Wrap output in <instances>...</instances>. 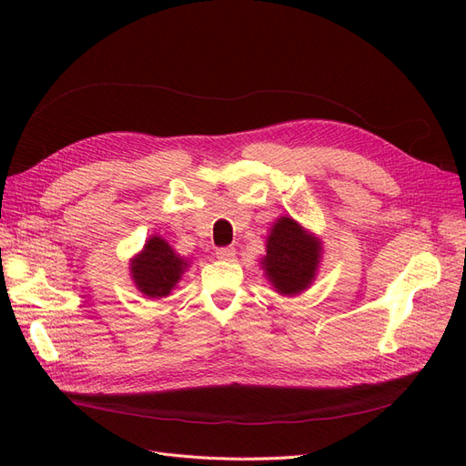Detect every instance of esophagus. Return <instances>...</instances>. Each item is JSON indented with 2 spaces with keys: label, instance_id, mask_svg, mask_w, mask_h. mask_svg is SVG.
I'll return each instance as SVG.
<instances>
[{
  "label": "esophagus",
  "instance_id": "1",
  "mask_svg": "<svg viewBox=\"0 0 466 466\" xmlns=\"http://www.w3.org/2000/svg\"><path fill=\"white\" fill-rule=\"evenodd\" d=\"M216 257L219 260H225V262H231L235 258V248L233 247H223V248H218L216 250Z\"/></svg>",
  "mask_w": 466,
  "mask_h": 466
}]
</instances>
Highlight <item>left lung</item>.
I'll return each instance as SVG.
<instances>
[{
    "instance_id": "left-lung-1",
    "label": "left lung",
    "mask_w": 466,
    "mask_h": 466,
    "mask_svg": "<svg viewBox=\"0 0 466 466\" xmlns=\"http://www.w3.org/2000/svg\"><path fill=\"white\" fill-rule=\"evenodd\" d=\"M320 252V241L313 233L291 218H279L268 235L266 257L260 264L278 293L298 295L315 279Z\"/></svg>"
}]
</instances>
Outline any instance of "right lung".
<instances>
[{"instance_id": "1", "label": "right lung", "mask_w": 466, "mask_h": 466, "mask_svg": "<svg viewBox=\"0 0 466 466\" xmlns=\"http://www.w3.org/2000/svg\"><path fill=\"white\" fill-rule=\"evenodd\" d=\"M188 268V260L173 250L165 238L153 235L144 250L132 258L130 272L136 288L147 298H167Z\"/></svg>"}]
</instances>
